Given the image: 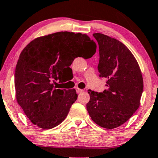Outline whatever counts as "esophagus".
I'll list each match as a JSON object with an SVG mask.
<instances>
[{"label":"esophagus","mask_w":158,"mask_h":158,"mask_svg":"<svg viewBox=\"0 0 158 158\" xmlns=\"http://www.w3.org/2000/svg\"><path fill=\"white\" fill-rule=\"evenodd\" d=\"M76 90H77V92L78 93V94H79V93H81V92H84L83 89H79V88H77Z\"/></svg>","instance_id":"34e87169"}]
</instances>
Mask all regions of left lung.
<instances>
[{
    "label": "left lung",
    "instance_id": "obj_1",
    "mask_svg": "<svg viewBox=\"0 0 158 158\" xmlns=\"http://www.w3.org/2000/svg\"><path fill=\"white\" fill-rule=\"evenodd\" d=\"M98 42L100 77L107 79V90H89L86 109L91 118L102 127L112 130L126 123L139 108L143 91L139 66L130 49L118 40L95 33Z\"/></svg>",
    "mask_w": 158,
    "mask_h": 158
}]
</instances>
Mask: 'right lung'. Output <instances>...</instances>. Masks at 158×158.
<instances>
[{"label":"right lung","mask_w":158,"mask_h":158,"mask_svg":"<svg viewBox=\"0 0 158 158\" xmlns=\"http://www.w3.org/2000/svg\"><path fill=\"white\" fill-rule=\"evenodd\" d=\"M96 44L86 34L61 31L38 37L22 51L15 71V97L26 117L41 129L61 124L77 100L74 89H55L75 58H91Z\"/></svg>","instance_id":"right-lung-1"}]
</instances>
